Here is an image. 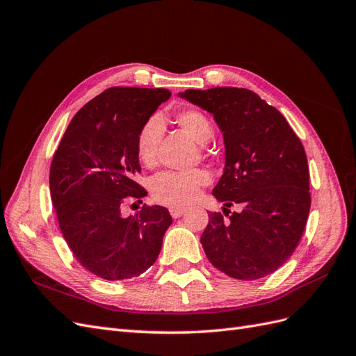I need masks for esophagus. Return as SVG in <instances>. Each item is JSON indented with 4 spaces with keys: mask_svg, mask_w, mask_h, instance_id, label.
Listing matches in <instances>:
<instances>
[{
    "mask_svg": "<svg viewBox=\"0 0 356 356\" xmlns=\"http://www.w3.org/2000/svg\"><path fill=\"white\" fill-rule=\"evenodd\" d=\"M169 212H170V215L174 218H179V217H182V215L184 213H187V209L186 208H179V207H170L169 208Z\"/></svg>",
    "mask_w": 356,
    "mask_h": 356,
    "instance_id": "1",
    "label": "esophagus"
}]
</instances>
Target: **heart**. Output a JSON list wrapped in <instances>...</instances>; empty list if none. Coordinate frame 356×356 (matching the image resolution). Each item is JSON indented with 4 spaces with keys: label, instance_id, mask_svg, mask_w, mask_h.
<instances>
[{
    "label": "heart",
    "instance_id": "heart-1",
    "mask_svg": "<svg viewBox=\"0 0 356 356\" xmlns=\"http://www.w3.org/2000/svg\"><path fill=\"white\" fill-rule=\"evenodd\" d=\"M175 122L196 143L207 144L212 138L213 129L209 117L200 110L186 108L175 114ZM163 134V124L157 115L147 118L139 127L135 139L138 160L144 166L152 168L157 160L159 144ZM209 182L208 172L203 169L168 170L156 175L152 181L153 197L165 204H187L195 200L200 190Z\"/></svg>",
    "mask_w": 356,
    "mask_h": 356
}]
</instances>
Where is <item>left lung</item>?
I'll list each match as a JSON object with an SVG mask.
<instances>
[{
	"label": "left lung",
	"instance_id": "left-lung-1",
	"mask_svg": "<svg viewBox=\"0 0 356 356\" xmlns=\"http://www.w3.org/2000/svg\"><path fill=\"white\" fill-rule=\"evenodd\" d=\"M179 96L211 113L224 138V174L212 195L229 218L208 213L200 238L204 254L234 279L272 275L296 251L309 217L303 144L285 117L252 90L188 89Z\"/></svg>",
	"mask_w": 356,
	"mask_h": 356
}]
</instances>
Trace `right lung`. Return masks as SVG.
Returning a JSON list of instances; mask_svg holds the SVG:
<instances>
[{"label":"right lung","mask_w":356,"mask_h":356,"mask_svg":"<svg viewBox=\"0 0 356 356\" xmlns=\"http://www.w3.org/2000/svg\"><path fill=\"white\" fill-rule=\"evenodd\" d=\"M169 98L168 89H106L74 115L53 156L50 195L60 232L86 270L106 281L153 266L172 224L163 207L144 204L122 217L126 200L147 196L135 181L136 134Z\"/></svg>","instance_id":"obj_1"}]
</instances>
